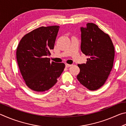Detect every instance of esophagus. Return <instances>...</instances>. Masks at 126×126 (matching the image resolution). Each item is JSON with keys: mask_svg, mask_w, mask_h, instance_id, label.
Returning a JSON list of instances; mask_svg holds the SVG:
<instances>
[{"mask_svg": "<svg viewBox=\"0 0 126 126\" xmlns=\"http://www.w3.org/2000/svg\"><path fill=\"white\" fill-rule=\"evenodd\" d=\"M71 65H72L71 64H65V67H67V68H68V67H71Z\"/></svg>", "mask_w": 126, "mask_h": 126, "instance_id": "34e87169", "label": "esophagus"}]
</instances>
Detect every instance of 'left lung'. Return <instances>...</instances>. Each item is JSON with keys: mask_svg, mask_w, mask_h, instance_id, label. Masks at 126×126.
<instances>
[{"mask_svg": "<svg viewBox=\"0 0 126 126\" xmlns=\"http://www.w3.org/2000/svg\"><path fill=\"white\" fill-rule=\"evenodd\" d=\"M80 29V49L88 58L86 63L78 65L80 72L77 78L89 90H97L104 84L112 69L114 48L110 36L94 23Z\"/></svg>", "mask_w": 126, "mask_h": 126, "instance_id": "1", "label": "left lung"}]
</instances>
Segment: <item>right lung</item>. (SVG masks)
<instances>
[{
	"mask_svg": "<svg viewBox=\"0 0 126 126\" xmlns=\"http://www.w3.org/2000/svg\"><path fill=\"white\" fill-rule=\"evenodd\" d=\"M59 26L42 27L25 34L16 49V60L27 86L36 92L49 89L58 81L65 64L50 62Z\"/></svg>",
	"mask_w": 126,
	"mask_h": 126,
	"instance_id": "add662e5",
	"label": "right lung"
}]
</instances>
